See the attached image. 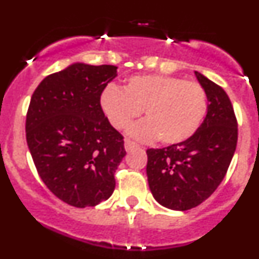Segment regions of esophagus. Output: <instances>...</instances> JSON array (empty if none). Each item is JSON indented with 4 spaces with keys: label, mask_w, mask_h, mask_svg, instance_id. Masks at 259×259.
I'll return each instance as SVG.
<instances>
[{
    "label": "esophagus",
    "mask_w": 259,
    "mask_h": 259,
    "mask_svg": "<svg viewBox=\"0 0 259 259\" xmlns=\"http://www.w3.org/2000/svg\"><path fill=\"white\" fill-rule=\"evenodd\" d=\"M124 145H125V150H126V151L133 150V149H135V148H139V145H138L137 143H134L133 140H129V139L125 140Z\"/></svg>",
    "instance_id": "esophagus-1"
}]
</instances>
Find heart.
Masks as SVG:
<instances>
[{
  "mask_svg": "<svg viewBox=\"0 0 259 259\" xmlns=\"http://www.w3.org/2000/svg\"><path fill=\"white\" fill-rule=\"evenodd\" d=\"M100 104L116 129L126 127L143 109L146 119L133 125L129 135L139 140L159 137L164 144L189 139L199 129L208 109L207 94L200 83L159 74L129 77L124 90L108 85Z\"/></svg>",
  "mask_w": 259,
  "mask_h": 259,
  "instance_id": "1",
  "label": "heart"
}]
</instances>
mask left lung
Listing matches in <instances>:
<instances>
[{"label":"left lung","mask_w":259,"mask_h":259,"mask_svg":"<svg viewBox=\"0 0 259 259\" xmlns=\"http://www.w3.org/2000/svg\"><path fill=\"white\" fill-rule=\"evenodd\" d=\"M208 99L207 115L185 142L148 149L146 176L156 202L188 210L204 202L226 176L238 139L237 119L226 91L195 71Z\"/></svg>","instance_id":"left-lung-1"}]
</instances>
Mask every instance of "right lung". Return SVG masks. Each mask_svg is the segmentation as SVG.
<instances>
[{
  "instance_id": "right-lung-1",
  "label": "right lung",
  "mask_w": 259,
  "mask_h": 259,
  "mask_svg": "<svg viewBox=\"0 0 259 259\" xmlns=\"http://www.w3.org/2000/svg\"><path fill=\"white\" fill-rule=\"evenodd\" d=\"M113 65L75 62L36 88L26 116V140L38 176L59 199L95 207L115 189L124 140L105 117L100 96L117 76Z\"/></svg>"
}]
</instances>
